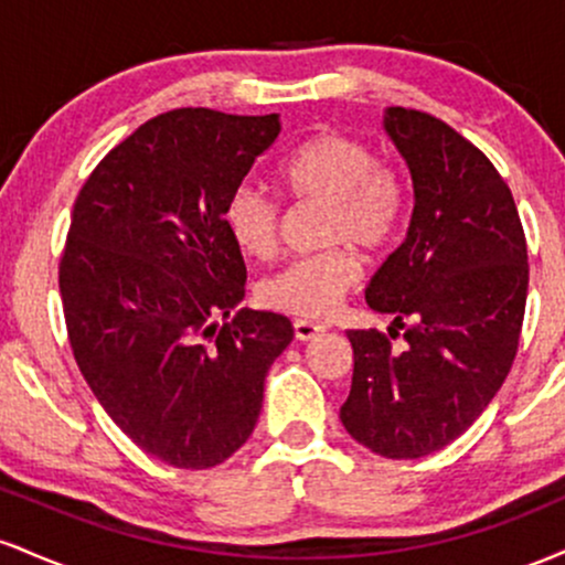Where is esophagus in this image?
Instances as JSON below:
<instances>
[{
    "label": "esophagus",
    "instance_id": "1",
    "mask_svg": "<svg viewBox=\"0 0 565 565\" xmlns=\"http://www.w3.org/2000/svg\"><path fill=\"white\" fill-rule=\"evenodd\" d=\"M321 332H323L321 323L305 321V319H297V321H295V337H297V340H300V342L313 340V337L321 334Z\"/></svg>",
    "mask_w": 565,
    "mask_h": 565
}]
</instances>
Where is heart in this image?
Returning <instances> with one entry per match:
<instances>
[{
  "instance_id": "obj_1",
  "label": "heart",
  "mask_w": 565,
  "mask_h": 565,
  "mask_svg": "<svg viewBox=\"0 0 565 565\" xmlns=\"http://www.w3.org/2000/svg\"><path fill=\"white\" fill-rule=\"evenodd\" d=\"M284 191L297 201H321L323 244L348 242L377 252L404 223L406 188L395 167L382 164L364 140L323 129L305 138L278 167ZM233 244L246 257H268L278 236V204L263 188L242 185L225 206ZM353 252L329 249L284 265L260 284V300L284 313L321 319L359 284Z\"/></svg>"
}]
</instances>
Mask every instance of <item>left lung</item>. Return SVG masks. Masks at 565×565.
I'll list each match as a JSON object with an SVG mask.
<instances>
[{
    "label": "left lung",
    "instance_id": "1",
    "mask_svg": "<svg viewBox=\"0 0 565 565\" xmlns=\"http://www.w3.org/2000/svg\"><path fill=\"white\" fill-rule=\"evenodd\" d=\"M382 127L412 174L414 210L404 244L369 281L366 302L393 316L387 332L402 342L350 329L353 385L340 419L380 457L417 459L462 436L508 377L529 255L508 183L470 140L398 106Z\"/></svg>",
    "mask_w": 565,
    "mask_h": 565
}]
</instances>
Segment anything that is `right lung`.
Returning <instances> with one entry per match:
<instances>
[{
	"label": "right lung",
	"mask_w": 565,
	"mask_h": 565,
	"mask_svg": "<svg viewBox=\"0 0 565 565\" xmlns=\"http://www.w3.org/2000/svg\"><path fill=\"white\" fill-rule=\"evenodd\" d=\"M278 132V114L167 111L76 196L61 257L71 350L119 430L172 468H215L242 449L295 337L270 310L231 316L246 268L225 206Z\"/></svg>",
	"instance_id": "obj_1"
}]
</instances>
